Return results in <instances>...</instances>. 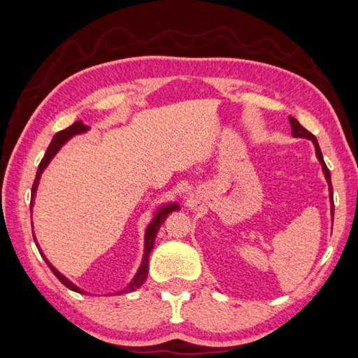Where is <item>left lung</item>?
Here are the masks:
<instances>
[{
	"mask_svg": "<svg viewBox=\"0 0 358 358\" xmlns=\"http://www.w3.org/2000/svg\"><path fill=\"white\" fill-rule=\"evenodd\" d=\"M289 121H290V125H292V135L295 136V138H307V139H310V141H313V144H315V150H317V158L320 159V163H321V166H323V172H324V175H326V180H327V185H329V191H331V203H332V217H334V194H332V183H331V172H329V169H327V166H326V163H324V159H323V153H321V149H320V145H318V141H317V138H315V135H312V133L309 131V130H306L303 125H301L295 117H289Z\"/></svg>",
	"mask_w": 358,
	"mask_h": 358,
	"instance_id": "8db88e82",
	"label": "left lung"
}]
</instances>
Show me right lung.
Returning <instances> with one entry per match:
<instances>
[{
    "label": "right lung",
    "mask_w": 358,
    "mask_h": 358,
    "mask_svg": "<svg viewBox=\"0 0 358 358\" xmlns=\"http://www.w3.org/2000/svg\"><path fill=\"white\" fill-rule=\"evenodd\" d=\"M87 130H88V127H87L85 124H83L82 121H76V122L71 125V127H68V129H65V130L55 133L54 138H52V141H51V144H49V147H48V150H46V153H45L43 159L40 161L38 169H37V177H35V180H34L32 195H31V213H32L34 197H35V192H37V186H38L40 177H41V173H43L45 167L49 164V161L52 159V157L55 155V153L59 152L60 147H62L63 144H65L69 138L74 136V135H79V133H83V131H87ZM177 209H178V205H167V206H164V208H161L159 211H158V214L155 215V219H153L150 225L147 227V231H145V250H144V259H143V262H141V267H139V270H138V273H136V276L133 278V281L130 282V285L127 287V289L122 290V292H119V293H116V295H121V293L133 292V290H136V289H139V287L143 285V282L145 281V278H147V273H149V257H150V251L153 250V245H155V237H157L158 229H159L161 225H163V222L166 220V217L169 215L172 211H177ZM34 241H35V237H34ZM35 243H37V242H35ZM37 247H38V243H37ZM40 255L43 256L45 262L48 264V267L51 268V271L54 273L55 276H57V279H59V281H60L63 285H66L68 289L73 290V292L85 293L83 290H80L79 287L74 285L71 281H69V279H66L65 276H63L62 273H59V270H55V268L52 267V265L49 264V261L45 257V255L41 253V250H40Z\"/></svg>",
    "instance_id": "obj_1"
}]
</instances>
